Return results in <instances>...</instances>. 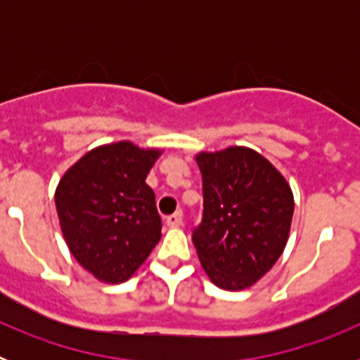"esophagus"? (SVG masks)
I'll return each instance as SVG.
<instances>
[{"instance_id": "34e87169", "label": "esophagus", "mask_w": 360, "mask_h": 360, "mask_svg": "<svg viewBox=\"0 0 360 360\" xmlns=\"http://www.w3.org/2000/svg\"><path fill=\"white\" fill-rule=\"evenodd\" d=\"M165 224L167 227H180L182 225V211H176L173 214H169L165 218Z\"/></svg>"}]
</instances>
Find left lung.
<instances>
[{
    "label": "left lung",
    "mask_w": 360,
    "mask_h": 360,
    "mask_svg": "<svg viewBox=\"0 0 360 360\" xmlns=\"http://www.w3.org/2000/svg\"><path fill=\"white\" fill-rule=\"evenodd\" d=\"M202 221L193 231L200 263L224 290H243L269 272L290 232L294 196L274 165L249 148L200 153Z\"/></svg>",
    "instance_id": "left-lung-1"
}]
</instances>
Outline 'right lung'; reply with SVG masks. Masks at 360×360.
Masks as SVG:
<instances>
[{
    "label": "right lung",
    "mask_w": 360,
    "mask_h": 360,
    "mask_svg": "<svg viewBox=\"0 0 360 360\" xmlns=\"http://www.w3.org/2000/svg\"><path fill=\"white\" fill-rule=\"evenodd\" d=\"M158 155L126 141L101 146L57 186V216L70 252L101 281L131 278L160 240L162 219L146 184Z\"/></svg>",
    "instance_id": "obj_1"
}]
</instances>
